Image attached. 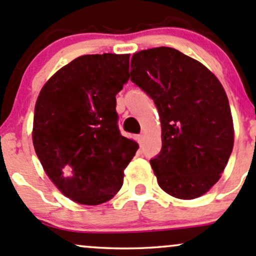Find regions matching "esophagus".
Wrapping results in <instances>:
<instances>
[{"label":"esophagus","mask_w":256,"mask_h":256,"mask_svg":"<svg viewBox=\"0 0 256 256\" xmlns=\"http://www.w3.org/2000/svg\"><path fill=\"white\" fill-rule=\"evenodd\" d=\"M144 141V134H141V135L137 136V142H138V144H140V146H142Z\"/></svg>","instance_id":"obj_1"}]
</instances>
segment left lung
Returning a JSON list of instances; mask_svg holds the SVG:
<instances>
[{
	"mask_svg": "<svg viewBox=\"0 0 256 256\" xmlns=\"http://www.w3.org/2000/svg\"><path fill=\"white\" fill-rule=\"evenodd\" d=\"M131 80L154 100L162 150L150 160L158 185L192 200L220 180L234 144L227 94L202 64L172 48L134 54Z\"/></svg>",
	"mask_w": 256,
	"mask_h": 256,
	"instance_id": "1",
	"label": "left lung"
}]
</instances>
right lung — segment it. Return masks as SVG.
Instances as JSON below:
<instances>
[{"label":"right lung","mask_w":256,"mask_h":256,"mask_svg":"<svg viewBox=\"0 0 256 256\" xmlns=\"http://www.w3.org/2000/svg\"><path fill=\"white\" fill-rule=\"evenodd\" d=\"M128 62L130 54L80 56L54 74L38 96L34 150L54 185L80 205L112 200L138 150L121 136L115 109Z\"/></svg>","instance_id":"right-lung-1"}]
</instances>
